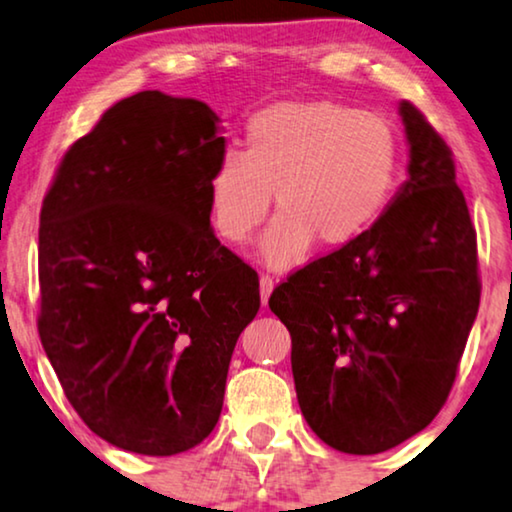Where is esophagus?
Instances as JSON below:
<instances>
[{
  "instance_id": "obj_1",
  "label": "esophagus",
  "mask_w": 512,
  "mask_h": 512,
  "mask_svg": "<svg viewBox=\"0 0 512 512\" xmlns=\"http://www.w3.org/2000/svg\"><path fill=\"white\" fill-rule=\"evenodd\" d=\"M258 282H261V300H263V305H268L270 293H272V289H275V279H272L270 275H261V279H258Z\"/></svg>"
}]
</instances>
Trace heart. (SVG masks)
<instances>
[{
  "label": "heart",
  "instance_id": "1",
  "mask_svg": "<svg viewBox=\"0 0 512 512\" xmlns=\"http://www.w3.org/2000/svg\"><path fill=\"white\" fill-rule=\"evenodd\" d=\"M401 137L387 118L342 104L282 102L249 118L242 151L226 149L207 177L216 235L247 242L279 216L261 242L272 268L298 263L314 242L342 249L366 235L394 198Z\"/></svg>",
  "mask_w": 512,
  "mask_h": 512
}]
</instances>
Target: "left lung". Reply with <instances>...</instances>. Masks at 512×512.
Here are the masks:
<instances>
[{
    "label": "left lung",
    "instance_id": "left-lung-1",
    "mask_svg": "<svg viewBox=\"0 0 512 512\" xmlns=\"http://www.w3.org/2000/svg\"><path fill=\"white\" fill-rule=\"evenodd\" d=\"M410 179L373 228L272 291L303 417L326 445L377 454L433 422L480 305L478 240L454 158L401 102Z\"/></svg>",
    "mask_w": 512,
    "mask_h": 512
}]
</instances>
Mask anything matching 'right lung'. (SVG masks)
<instances>
[{"label":"right lung","mask_w":512,"mask_h":512,"mask_svg":"<svg viewBox=\"0 0 512 512\" xmlns=\"http://www.w3.org/2000/svg\"><path fill=\"white\" fill-rule=\"evenodd\" d=\"M216 123L205 102L125 97L69 146L41 205V345L88 429L149 457L212 433L261 307L256 270L209 226Z\"/></svg>","instance_id":"right-lung-1"}]
</instances>
